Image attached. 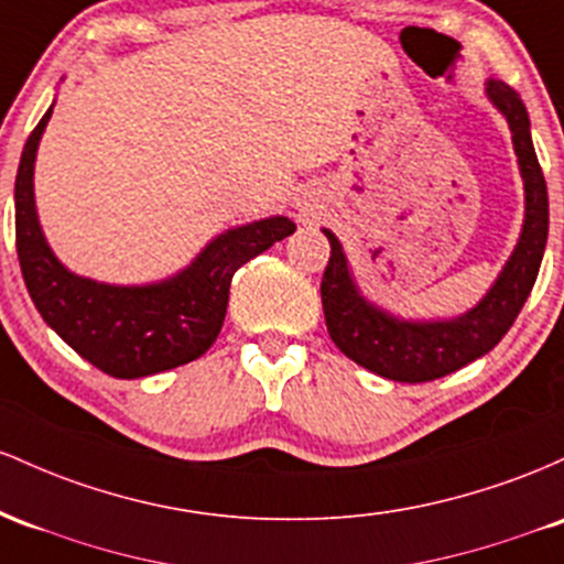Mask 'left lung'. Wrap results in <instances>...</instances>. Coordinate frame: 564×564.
I'll use <instances>...</instances> for the list:
<instances>
[{"label":"left lung","mask_w":564,"mask_h":564,"mask_svg":"<svg viewBox=\"0 0 564 564\" xmlns=\"http://www.w3.org/2000/svg\"><path fill=\"white\" fill-rule=\"evenodd\" d=\"M487 95L511 128L528 205L517 250L511 252L490 293L469 314L453 322H402L370 306L354 288L340 242L325 229V237L330 239V261L322 274L319 293L327 333L346 357L391 381H434L490 351L514 325L541 269L549 237V194L530 138L528 109L506 82H487Z\"/></svg>","instance_id":"1"}]
</instances>
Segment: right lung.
I'll return each mask as SVG.
<instances>
[{
    "label": "right lung",
    "mask_w": 564,
    "mask_h": 564,
    "mask_svg": "<svg viewBox=\"0 0 564 564\" xmlns=\"http://www.w3.org/2000/svg\"><path fill=\"white\" fill-rule=\"evenodd\" d=\"M53 106L31 130L15 175V248L23 282L42 319L79 357L113 378H143L192 362L224 327L239 265L290 237V218H265L213 239L173 280L113 288L66 271L44 242L34 210V156Z\"/></svg>",
    "instance_id": "obj_1"
}]
</instances>
